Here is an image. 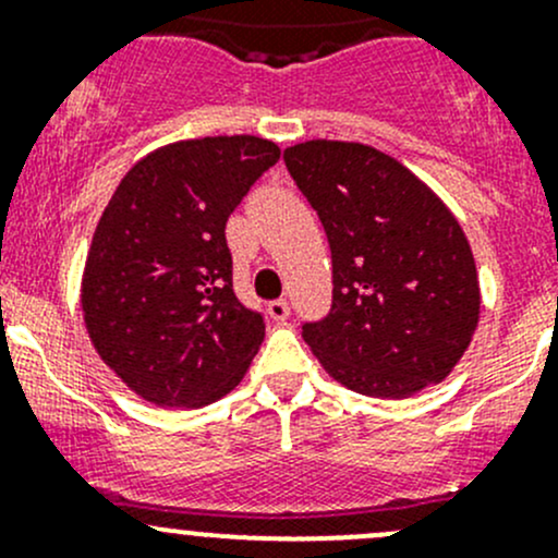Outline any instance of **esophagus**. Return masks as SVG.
<instances>
[{"label":"esophagus","mask_w":558,"mask_h":558,"mask_svg":"<svg viewBox=\"0 0 558 558\" xmlns=\"http://www.w3.org/2000/svg\"><path fill=\"white\" fill-rule=\"evenodd\" d=\"M267 311H269V315H272V318L278 320V324H280V320L289 318L291 307H289V302H286V300H275V302H269Z\"/></svg>","instance_id":"obj_1"}]
</instances>
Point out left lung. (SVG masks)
Masks as SVG:
<instances>
[{"label": "left lung", "instance_id": "1", "mask_svg": "<svg viewBox=\"0 0 558 558\" xmlns=\"http://www.w3.org/2000/svg\"><path fill=\"white\" fill-rule=\"evenodd\" d=\"M283 161L331 247V311L302 326L320 367L380 399L446 380L481 318L475 258L446 202L373 145L307 140Z\"/></svg>", "mask_w": 558, "mask_h": 558}]
</instances>
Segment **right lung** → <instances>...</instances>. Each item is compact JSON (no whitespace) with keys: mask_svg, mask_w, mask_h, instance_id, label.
I'll use <instances>...</instances> for the list:
<instances>
[{"mask_svg":"<svg viewBox=\"0 0 558 558\" xmlns=\"http://www.w3.org/2000/svg\"><path fill=\"white\" fill-rule=\"evenodd\" d=\"M280 148L253 134L180 140L143 156L94 232L83 320L102 362L145 402L205 408L264 340L232 289L227 221Z\"/></svg>","mask_w":558,"mask_h":558,"instance_id":"1","label":"right lung"}]
</instances>
